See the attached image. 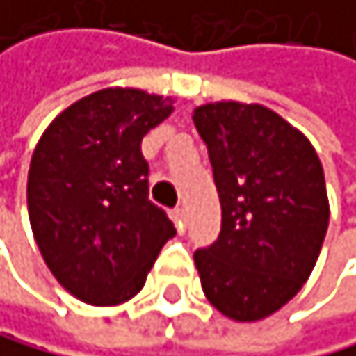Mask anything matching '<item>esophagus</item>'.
Here are the masks:
<instances>
[{"label":"esophagus","mask_w":356,"mask_h":356,"mask_svg":"<svg viewBox=\"0 0 356 356\" xmlns=\"http://www.w3.org/2000/svg\"><path fill=\"white\" fill-rule=\"evenodd\" d=\"M170 217H172V221H175L177 230L184 232V228H186V210H184V208H175L172 213H170Z\"/></svg>","instance_id":"esophagus-1"}]
</instances>
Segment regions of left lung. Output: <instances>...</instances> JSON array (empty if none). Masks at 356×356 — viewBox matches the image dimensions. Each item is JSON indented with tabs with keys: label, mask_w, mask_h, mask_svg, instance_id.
<instances>
[{
	"label": "left lung",
	"mask_w": 356,
	"mask_h": 356,
	"mask_svg": "<svg viewBox=\"0 0 356 356\" xmlns=\"http://www.w3.org/2000/svg\"><path fill=\"white\" fill-rule=\"evenodd\" d=\"M193 122L221 202L219 239L195 252L204 295L232 321H261L319 259L330 219L323 165L308 137L261 104H204Z\"/></svg>",
	"instance_id": "obj_1"
}]
</instances>
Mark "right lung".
<instances>
[{
  "instance_id": "add662e5",
  "label": "right lung",
  "mask_w": 356,
  "mask_h": 356,
  "mask_svg": "<svg viewBox=\"0 0 356 356\" xmlns=\"http://www.w3.org/2000/svg\"><path fill=\"white\" fill-rule=\"evenodd\" d=\"M175 99L104 88L61 111L37 141L28 217L53 277L90 306L133 299L177 230L148 199L141 139Z\"/></svg>"
}]
</instances>
